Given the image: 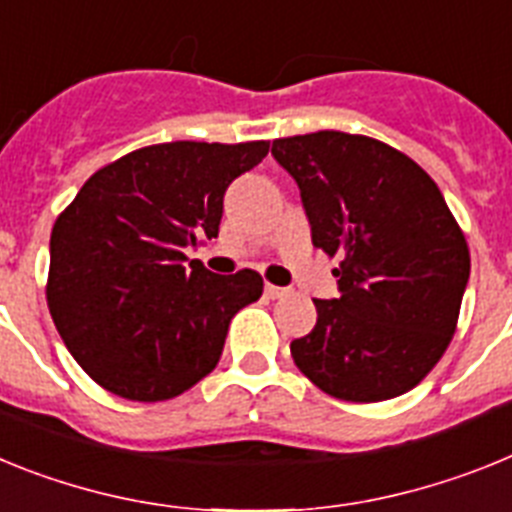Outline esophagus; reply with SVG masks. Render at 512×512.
Returning <instances> with one entry per match:
<instances>
[{
  "label": "esophagus",
  "mask_w": 512,
  "mask_h": 512,
  "mask_svg": "<svg viewBox=\"0 0 512 512\" xmlns=\"http://www.w3.org/2000/svg\"><path fill=\"white\" fill-rule=\"evenodd\" d=\"M288 288H283V286H273V283H265V296H268V299H283V296H288Z\"/></svg>",
  "instance_id": "1"
}]
</instances>
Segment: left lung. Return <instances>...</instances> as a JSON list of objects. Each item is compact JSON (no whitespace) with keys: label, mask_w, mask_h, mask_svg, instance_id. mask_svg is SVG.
Segmentation results:
<instances>
[{"label":"left lung","mask_w":512,"mask_h":512,"mask_svg":"<svg viewBox=\"0 0 512 512\" xmlns=\"http://www.w3.org/2000/svg\"><path fill=\"white\" fill-rule=\"evenodd\" d=\"M301 190L311 242L330 257L340 296L314 299L317 324L293 363L324 394L384 402L443 358L469 281V247L420 164L384 141L317 131L273 141Z\"/></svg>","instance_id":"obj_1"}]
</instances>
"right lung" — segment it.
<instances>
[{
  "mask_svg": "<svg viewBox=\"0 0 512 512\" xmlns=\"http://www.w3.org/2000/svg\"><path fill=\"white\" fill-rule=\"evenodd\" d=\"M268 141H172L97 170L51 231L46 299L74 361L102 389L164 402L216 368L231 317L262 296L255 270L185 257L219 237L224 193Z\"/></svg>",
  "mask_w": 512,
  "mask_h": 512,
  "instance_id": "obj_1",
  "label": "right lung"
}]
</instances>
